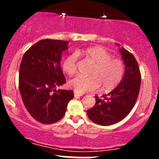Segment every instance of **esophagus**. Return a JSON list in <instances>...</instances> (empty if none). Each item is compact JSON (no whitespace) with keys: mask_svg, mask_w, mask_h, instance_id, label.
Returning <instances> with one entry per match:
<instances>
[{"mask_svg":"<svg viewBox=\"0 0 159 159\" xmlns=\"http://www.w3.org/2000/svg\"><path fill=\"white\" fill-rule=\"evenodd\" d=\"M74 95H75V98H77V97H80V96H82V94H79V93L75 92V94H74Z\"/></svg>","mask_w":159,"mask_h":159,"instance_id":"esophagus-1","label":"esophagus"}]
</instances>
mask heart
Masks as SVG:
<instances>
[{
	"label": "heart",
	"mask_w": 159,
	"mask_h": 159,
	"mask_svg": "<svg viewBox=\"0 0 159 159\" xmlns=\"http://www.w3.org/2000/svg\"><path fill=\"white\" fill-rule=\"evenodd\" d=\"M78 55H81L94 64L89 77L76 76L70 80L68 84L75 92L83 94L92 92L100 89L103 91L115 89L122 81L125 75V64L111 54L105 48L100 46L90 47L78 50L76 52L67 56L62 62V69L68 75H72L77 70Z\"/></svg>",
	"instance_id": "heart-1"
}]
</instances>
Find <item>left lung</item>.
Wrapping results in <instances>:
<instances>
[{
    "label": "left lung",
    "instance_id": "left-lung-1",
    "mask_svg": "<svg viewBox=\"0 0 159 159\" xmlns=\"http://www.w3.org/2000/svg\"><path fill=\"white\" fill-rule=\"evenodd\" d=\"M119 51L125 65L122 81L106 95L101 98L95 96V105L87 111L90 119L100 125H111L124 119L134 107L139 94L141 73L137 61L124 48Z\"/></svg>",
    "mask_w": 159,
    "mask_h": 159
}]
</instances>
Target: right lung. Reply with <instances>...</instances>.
Masks as SVG:
<instances>
[{"mask_svg":"<svg viewBox=\"0 0 159 159\" xmlns=\"http://www.w3.org/2000/svg\"><path fill=\"white\" fill-rule=\"evenodd\" d=\"M68 41L41 40L24 54L19 70V89L30 115L43 124L61 119L68 102L74 98L70 90H56L65 84L61 68L62 51Z\"/></svg>","mask_w":159,"mask_h":159,"instance_id":"obj_1","label":"right lung"}]
</instances>
